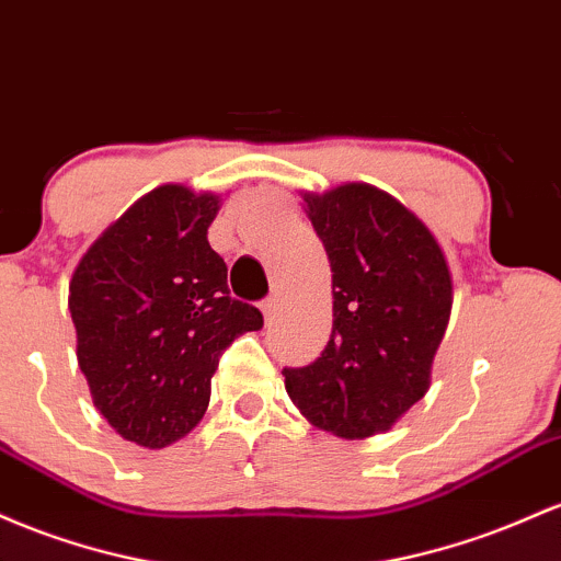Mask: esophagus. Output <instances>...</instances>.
<instances>
[{
	"label": "esophagus",
	"instance_id": "34e87169",
	"mask_svg": "<svg viewBox=\"0 0 561 561\" xmlns=\"http://www.w3.org/2000/svg\"><path fill=\"white\" fill-rule=\"evenodd\" d=\"M262 312H264V320H273L275 312H278V297H267L262 301Z\"/></svg>",
	"mask_w": 561,
	"mask_h": 561
}]
</instances>
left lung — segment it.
Masks as SVG:
<instances>
[{
	"mask_svg": "<svg viewBox=\"0 0 561 561\" xmlns=\"http://www.w3.org/2000/svg\"><path fill=\"white\" fill-rule=\"evenodd\" d=\"M305 204L331 262L333 329L318 360L283 368L286 392L312 426L363 439L430 389L450 270L430 228L379 187L350 182Z\"/></svg>",
	"mask_w": 561,
	"mask_h": 561,
	"instance_id": "1",
	"label": "left lung"
}]
</instances>
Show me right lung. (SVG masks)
Wrapping results in <instances>:
<instances>
[{
	"label": "right lung",
	"instance_id": "obj_1",
	"mask_svg": "<svg viewBox=\"0 0 561 561\" xmlns=\"http://www.w3.org/2000/svg\"><path fill=\"white\" fill-rule=\"evenodd\" d=\"M219 196L161 185L81 256L68 286L92 402L129 443L159 450L204 419L219 355L262 312L228 291L209 247Z\"/></svg>",
	"mask_w": 561,
	"mask_h": 561
}]
</instances>
